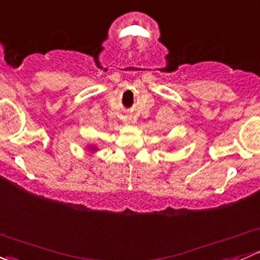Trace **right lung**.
Masks as SVG:
<instances>
[{
	"instance_id": "right-lung-1",
	"label": "right lung",
	"mask_w": 260,
	"mask_h": 260,
	"mask_svg": "<svg viewBox=\"0 0 260 260\" xmlns=\"http://www.w3.org/2000/svg\"><path fill=\"white\" fill-rule=\"evenodd\" d=\"M89 149H91V151H96V148L94 146H91V147H89Z\"/></svg>"
}]
</instances>
